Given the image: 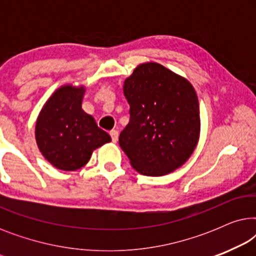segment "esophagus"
Segmentation results:
<instances>
[{
	"instance_id": "esophagus-1",
	"label": "esophagus",
	"mask_w": 256,
	"mask_h": 256,
	"mask_svg": "<svg viewBox=\"0 0 256 256\" xmlns=\"http://www.w3.org/2000/svg\"><path fill=\"white\" fill-rule=\"evenodd\" d=\"M110 138H112V141H113L114 143H116L118 142V130H110Z\"/></svg>"
}]
</instances>
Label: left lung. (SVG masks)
Here are the masks:
<instances>
[{
    "instance_id": "obj_1",
    "label": "left lung",
    "mask_w": 256,
    "mask_h": 256,
    "mask_svg": "<svg viewBox=\"0 0 256 256\" xmlns=\"http://www.w3.org/2000/svg\"><path fill=\"white\" fill-rule=\"evenodd\" d=\"M130 110L118 144L132 166L163 176L183 166L197 146L199 102L194 86L157 62L138 65L124 80Z\"/></svg>"
}]
</instances>
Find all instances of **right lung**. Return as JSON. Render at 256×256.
I'll return each mask as SVG.
<instances>
[{
  "label": "right lung",
  "instance_id": "obj_1",
  "mask_svg": "<svg viewBox=\"0 0 256 256\" xmlns=\"http://www.w3.org/2000/svg\"><path fill=\"white\" fill-rule=\"evenodd\" d=\"M84 87L58 88L40 110L36 142L43 156L59 170L74 171L88 162L94 149L112 141L82 108Z\"/></svg>",
  "mask_w": 256,
  "mask_h": 256
}]
</instances>
